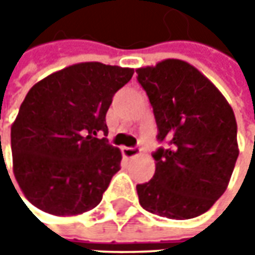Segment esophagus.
Segmentation results:
<instances>
[{
	"mask_svg": "<svg viewBox=\"0 0 255 255\" xmlns=\"http://www.w3.org/2000/svg\"><path fill=\"white\" fill-rule=\"evenodd\" d=\"M122 153L126 159H133V157L140 154V149H137V147H123Z\"/></svg>",
	"mask_w": 255,
	"mask_h": 255,
	"instance_id": "1",
	"label": "esophagus"
}]
</instances>
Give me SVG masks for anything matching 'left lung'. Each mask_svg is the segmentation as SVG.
<instances>
[{
	"label": "left lung",
	"instance_id": "obj_1",
	"mask_svg": "<svg viewBox=\"0 0 255 255\" xmlns=\"http://www.w3.org/2000/svg\"><path fill=\"white\" fill-rule=\"evenodd\" d=\"M167 149L153 154V179L137 184L144 210L187 220L211 209L226 191L239 157L230 103L207 76L186 61L164 59L136 69Z\"/></svg>",
	"mask_w": 255,
	"mask_h": 255
}]
</instances>
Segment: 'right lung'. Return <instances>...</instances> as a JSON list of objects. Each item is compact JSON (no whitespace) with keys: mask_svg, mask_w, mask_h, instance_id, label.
Here are the masks:
<instances>
[{"mask_svg":"<svg viewBox=\"0 0 255 255\" xmlns=\"http://www.w3.org/2000/svg\"><path fill=\"white\" fill-rule=\"evenodd\" d=\"M132 68L81 62L48 75L29 89L11 126L12 171L31 204L58 217L95 209L122 153L99 133L112 98Z\"/></svg>","mask_w":255,"mask_h":255,"instance_id":"add662e5","label":"right lung"}]
</instances>
